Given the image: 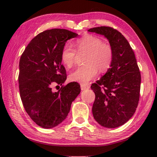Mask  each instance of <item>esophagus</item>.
<instances>
[{"mask_svg":"<svg viewBox=\"0 0 157 157\" xmlns=\"http://www.w3.org/2000/svg\"><path fill=\"white\" fill-rule=\"evenodd\" d=\"M80 86H81V89L82 90L88 89L90 88V86H89V85H86V84H82Z\"/></svg>","mask_w":157,"mask_h":157,"instance_id":"34e87169","label":"esophagus"}]
</instances>
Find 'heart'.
<instances>
[{
    "label": "heart",
    "mask_w": 157,
    "mask_h": 157,
    "mask_svg": "<svg viewBox=\"0 0 157 157\" xmlns=\"http://www.w3.org/2000/svg\"><path fill=\"white\" fill-rule=\"evenodd\" d=\"M75 46L78 52H87L84 63L70 75L71 80L86 84L98 75V70L105 72L110 67L113 61V50L110 45L103 43L102 39L92 35L78 39ZM76 51L70 45L66 44L61 52V59L67 67L75 62Z\"/></svg>",
    "instance_id": "obj_1"
}]
</instances>
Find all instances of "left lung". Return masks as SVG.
<instances>
[{"label": "left lung", "instance_id": "obj_1", "mask_svg": "<svg viewBox=\"0 0 157 157\" xmlns=\"http://www.w3.org/2000/svg\"><path fill=\"white\" fill-rule=\"evenodd\" d=\"M105 36L113 50V61L99 80L92 84L95 95L92 112L100 125L116 128L127 123L136 111L141 77L134 52L120 32L101 26L88 30Z\"/></svg>", "mask_w": 157, "mask_h": 157}]
</instances>
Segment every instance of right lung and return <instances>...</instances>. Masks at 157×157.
<instances>
[{
    "instance_id": "obj_1",
    "label": "right lung",
    "mask_w": 157,
    "mask_h": 157,
    "mask_svg": "<svg viewBox=\"0 0 157 157\" xmlns=\"http://www.w3.org/2000/svg\"><path fill=\"white\" fill-rule=\"evenodd\" d=\"M78 35L65 29L44 31L32 39L21 57V99L32 120L43 128H52L65 120L71 104L80 93L78 82L62 85L66 72L61 59L66 42ZM56 84L63 86L54 92L52 86Z\"/></svg>"
}]
</instances>
